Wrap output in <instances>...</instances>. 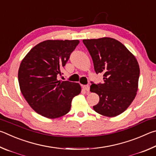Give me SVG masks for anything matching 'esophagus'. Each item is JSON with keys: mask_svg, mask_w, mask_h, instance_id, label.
<instances>
[{"mask_svg": "<svg viewBox=\"0 0 156 156\" xmlns=\"http://www.w3.org/2000/svg\"><path fill=\"white\" fill-rule=\"evenodd\" d=\"M82 87H83V89L85 90L86 91H87V92L90 91V86L89 85H83Z\"/></svg>", "mask_w": 156, "mask_h": 156, "instance_id": "34e87169", "label": "esophagus"}]
</instances>
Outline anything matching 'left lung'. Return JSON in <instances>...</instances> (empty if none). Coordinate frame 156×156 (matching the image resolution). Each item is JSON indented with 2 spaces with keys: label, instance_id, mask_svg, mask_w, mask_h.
<instances>
[{
  "label": "left lung",
  "instance_id": "obj_1",
  "mask_svg": "<svg viewBox=\"0 0 156 156\" xmlns=\"http://www.w3.org/2000/svg\"><path fill=\"white\" fill-rule=\"evenodd\" d=\"M97 74L103 73V83H92L90 92L99 96L93 106L96 112L114 117L123 112L135 99L140 68L135 56L119 41L111 37L83 40Z\"/></svg>",
  "mask_w": 156,
  "mask_h": 156
}]
</instances>
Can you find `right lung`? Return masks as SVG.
<instances>
[{
  "label": "right lung",
  "instance_id": "1",
  "mask_svg": "<svg viewBox=\"0 0 156 156\" xmlns=\"http://www.w3.org/2000/svg\"><path fill=\"white\" fill-rule=\"evenodd\" d=\"M79 43L78 40H45L32 48L21 62L20 91L33 110L42 116H64L73 97L80 94V83L57 79Z\"/></svg>",
  "mask_w": 156,
  "mask_h": 156
}]
</instances>
